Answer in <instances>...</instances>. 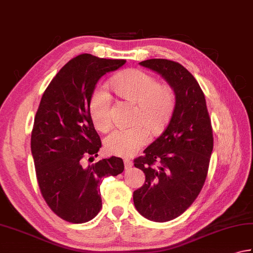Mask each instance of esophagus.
<instances>
[{
	"mask_svg": "<svg viewBox=\"0 0 253 253\" xmlns=\"http://www.w3.org/2000/svg\"><path fill=\"white\" fill-rule=\"evenodd\" d=\"M132 165H133L132 161L127 160V159H126V160H125V166H126V169H130L132 168Z\"/></svg>",
	"mask_w": 253,
	"mask_h": 253,
	"instance_id": "obj_1",
	"label": "esophagus"
}]
</instances>
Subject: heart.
I'll use <instances>...</instances> for the list:
<instances>
[{"mask_svg": "<svg viewBox=\"0 0 253 253\" xmlns=\"http://www.w3.org/2000/svg\"><path fill=\"white\" fill-rule=\"evenodd\" d=\"M111 85L119 96L136 103L134 121L131 127H120L104 139V147L110 154H134L150 139V130L159 133L168 125L175 108V94L168 85L159 84L153 76L139 69H130L112 78ZM89 112L94 126L107 132L112 126L111 96L99 85L90 99Z\"/></svg>", "mask_w": 253, "mask_h": 253, "instance_id": "heart-1", "label": "heart"}]
</instances>
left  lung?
I'll return each mask as SVG.
<instances>
[{"label": "left lung", "mask_w": 253, "mask_h": 253, "mask_svg": "<svg viewBox=\"0 0 253 253\" xmlns=\"http://www.w3.org/2000/svg\"><path fill=\"white\" fill-rule=\"evenodd\" d=\"M140 65L160 74L175 93L168 126L134 160L145 174L144 185L133 193L136 211L165 222L182 215L201 193L213 147L211 122L203 90L184 66L159 58Z\"/></svg>", "instance_id": "obj_1"}]
</instances>
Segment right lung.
<instances>
[{
    "mask_svg": "<svg viewBox=\"0 0 253 253\" xmlns=\"http://www.w3.org/2000/svg\"><path fill=\"white\" fill-rule=\"evenodd\" d=\"M125 59L83 54L69 60L42 94L31 137L36 177L46 204L66 221L91 220L102 207L100 185L125 169L120 157L98 156L101 140L94 130L89 104L98 80L126 64Z\"/></svg>",
    "mask_w": 253,
    "mask_h": 253,
    "instance_id": "right-lung-1",
    "label": "right lung"
}]
</instances>
